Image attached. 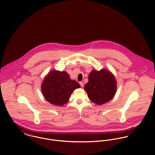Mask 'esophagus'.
I'll return each mask as SVG.
<instances>
[{
  "mask_svg": "<svg viewBox=\"0 0 155 155\" xmlns=\"http://www.w3.org/2000/svg\"><path fill=\"white\" fill-rule=\"evenodd\" d=\"M80 85H81V87L82 88H83L84 87V83L83 82H80Z\"/></svg>",
  "mask_w": 155,
  "mask_h": 155,
  "instance_id": "1",
  "label": "esophagus"
}]
</instances>
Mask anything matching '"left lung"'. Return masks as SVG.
Segmentation results:
<instances>
[{"mask_svg":"<svg viewBox=\"0 0 155 155\" xmlns=\"http://www.w3.org/2000/svg\"><path fill=\"white\" fill-rule=\"evenodd\" d=\"M116 81L109 71L101 69L93 70L89 75L88 82L84 89L89 99L93 103L101 105L111 100L116 92Z\"/></svg>","mask_w":155,"mask_h":155,"instance_id":"8db88e82","label":"left lung"}]
</instances>
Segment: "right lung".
Instances as JSON below:
<instances>
[{
	"instance_id": "1",
	"label": "right lung",
	"mask_w": 155,
	"mask_h": 155,
	"mask_svg": "<svg viewBox=\"0 0 155 155\" xmlns=\"http://www.w3.org/2000/svg\"><path fill=\"white\" fill-rule=\"evenodd\" d=\"M80 85L74 80H71L66 71L54 70L45 78L41 85L45 98L51 104L63 106L68 102L74 89Z\"/></svg>"
}]
</instances>
